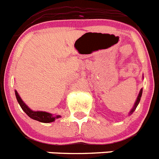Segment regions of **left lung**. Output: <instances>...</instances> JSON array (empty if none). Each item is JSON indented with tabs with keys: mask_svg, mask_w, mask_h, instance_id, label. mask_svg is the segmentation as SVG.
<instances>
[{
	"mask_svg": "<svg viewBox=\"0 0 159 159\" xmlns=\"http://www.w3.org/2000/svg\"><path fill=\"white\" fill-rule=\"evenodd\" d=\"M142 93H143V89H140V91H139V95H138V97H137L136 101H135V104H134V106L132 107V108H131V111H129V113H128V115H129V116L131 115V114H132L133 112H134V111H135V110L136 109V108H137V106H138L139 103V101H140V99H141V97H142Z\"/></svg>",
	"mask_w": 159,
	"mask_h": 159,
	"instance_id": "1",
	"label": "left lung"
}]
</instances>
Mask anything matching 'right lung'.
<instances>
[{
  "label": "right lung",
  "instance_id": "right-lung-1",
  "mask_svg": "<svg viewBox=\"0 0 159 159\" xmlns=\"http://www.w3.org/2000/svg\"><path fill=\"white\" fill-rule=\"evenodd\" d=\"M15 94L17 101H18L19 104L20 105L21 108L24 110V112H25L30 118L33 119L35 120L39 121V122L42 123H51L54 122L56 119H58L61 117V116L59 115H54V114H51L50 113V112H47V111H33V110H31V108L23 101V100L21 99V97H20L19 93H17L16 90H15Z\"/></svg>",
  "mask_w": 159,
  "mask_h": 159
}]
</instances>
